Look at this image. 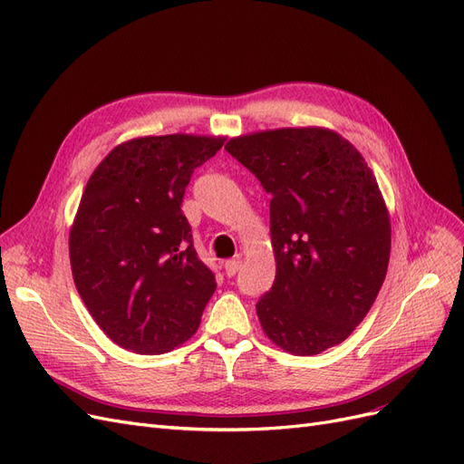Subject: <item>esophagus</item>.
Masks as SVG:
<instances>
[{"label": "esophagus", "mask_w": 464, "mask_h": 464, "mask_svg": "<svg viewBox=\"0 0 464 464\" xmlns=\"http://www.w3.org/2000/svg\"><path fill=\"white\" fill-rule=\"evenodd\" d=\"M240 265H242L240 259H230L224 263V271H227L228 276H234L237 273V269H240Z\"/></svg>", "instance_id": "34e87169"}]
</instances>
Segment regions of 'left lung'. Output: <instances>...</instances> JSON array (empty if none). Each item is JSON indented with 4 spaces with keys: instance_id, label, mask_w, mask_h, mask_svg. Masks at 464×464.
I'll list each match as a JSON object with an SVG mask.
<instances>
[{
    "instance_id": "1",
    "label": "left lung",
    "mask_w": 464,
    "mask_h": 464,
    "mask_svg": "<svg viewBox=\"0 0 464 464\" xmlns=\"http://www.w3.org/2000/svg\"><path fill=\"white\" fill-rule=\"evenodd\" d=\"M227 149L271 195L276 276L257 302L269 339L312 356L343 343L382 288L391 224L375 176L339 133L286 128Z\"/></svg>"
}]
</instances>
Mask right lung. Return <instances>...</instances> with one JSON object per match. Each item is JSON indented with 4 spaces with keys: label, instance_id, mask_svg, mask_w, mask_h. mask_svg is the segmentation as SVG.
<instances>
[{
    "label": "right lung",
    "instance_id": "right-lung-1",
    "mask_svg": "<svg viewBox=\"0 0 464 464\" xmlns=\"http://www.w3.org/2000/svg\"><path fill=\"white\" fill-rule=\"evenodd\" d=\"M222 143L181 133L133 139L89 178L69 259L92 319L125 350L170 353L199 327L217 283L193 247L181 201L195 168Z\"/></svg>",
    "mask_w": 464,
    "mask_h": 464
}]
</instances>
